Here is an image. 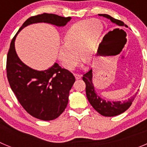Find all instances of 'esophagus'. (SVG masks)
Here are the masks:
<instances>
[{
    "mask_svg": "<svg viewBox=\"0 0 147 147\" xmlns=\"http://www.w3.org/2000/svg\"><path fill=\"white\" fill-rule=\"evenodd\" d=\"M75 77L76 80H79V79L81 78V75H78V74H75Z\"/></svg>",
    "mask_w": 147,
    "mask_h": 147,
    "instance_id": "1",
    "label": "esophagus"
}]
</instances>
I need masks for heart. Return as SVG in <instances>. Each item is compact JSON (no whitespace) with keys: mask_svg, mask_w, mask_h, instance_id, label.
<instances>
[{"mask_svg":"<svg viewBox=\"0 0 147 147\" xmlns=\"http://www.w3.org/2000/svg\"><path fill=\"white\" fill-rule=\"evenodd\" d=\"M102 32V26L96 20L80 21L72 25L64 36V45L59 50L58 57L63 67L73 69L78 63V52L84 61H91Z\"/></svg>","mask_w":147,"mask_h":147,"instance_id":"obj_1","label":"heart"}]
</instances>
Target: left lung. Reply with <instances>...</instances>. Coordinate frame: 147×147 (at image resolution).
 Instances as JSON below:
<instances>
[{
	"mask_svg": "<svg viewBox=\"0 0 147 147\" xmlns=\"http://www.w3.org/2000/svg\"><path fill=\"white\" fill-rule=\"evenodd\" d=\"M100 17H104L107 19L110 20L113 23L118 26H125L128 28L127 25H125L122 21L119 20L114 19L110 15L106 14H99ZM93 73L92 69L88 71L83 76V81L86 83V93L87 99L92 106L96 110V111L104 116H115L124 113L125 111L128 109L132 105V102L134 100L136 94L138 92H136L135 95L131 96L127 100H123V101H110L106 100L100 97L95 91L93 81Z\"/></svg>",
	"mask_w": 147,
	"mask_h": 147,
	"instance_id": "left-lung-1",
	"label": "left lung"
}]
</instances>
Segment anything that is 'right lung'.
I'll return each mask as SVG.
<instances>
[{"label": "right lung", "mask_w": 147, "mask_h": 147, "mask_svg": "<svg viewBox=\"0 0 147 147\" xmlns=\"http://www.w3.org/2000/svg\"><path fill=\"white\" fill-rule=\"evenodd\" d=\"M70 17L43 13L28 18L11 40L6 61L7 78L11 90L26 111L36 119L51 121L58 118L68 104L69 91L75 78L67 69L55 63L45 70H36L25 64L16 53L17 35L29 25L45 22L63 27Z\"/></svg>", "instance_id": "1"}]
</instances>
